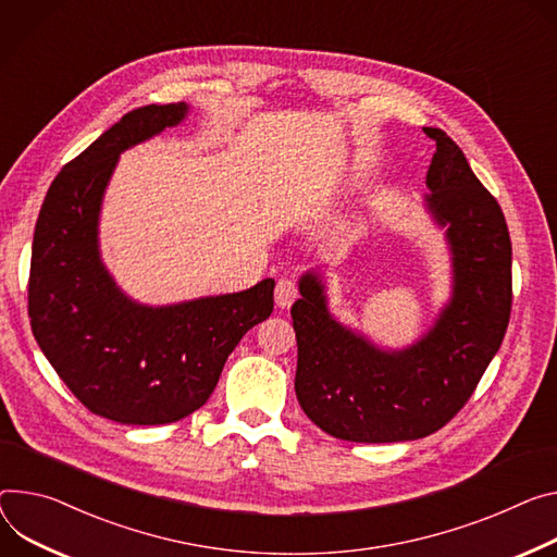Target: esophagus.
<instances>
[{
  "mask_svg": "<svg viewBox=\"0 0 557 557\" xmlns=\"http://www.w3.org/2000/svg\"><path fill=\"white\" fill-rule=\"evenodd\" d=\"M297 297V284L290 277H280L275 284V301L280 309H288Z\"/></svg>",
  "mask_w": 557,
  "mask_h": 557,
  "instance_id": "34e87169",
  "label": "esophagus"
}]
</instances>
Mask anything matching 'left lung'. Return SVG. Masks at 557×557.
Returning a JSON list of instances; mask_svg holds the SVG:
<instances>
[{
  "label": "left lung",
  "instance_id": "obj_1",
  "mask_svg": "<svg viewBox=\"0 0 557 557\" xmlns=\"http://www.w3.org/2000/svg\"><path fill=\"white\" fill-rule=\"evenodd\" d=\"M426 173V209L446 228L453 293L426 335L384 350L326 309L318 273L299 280L290 307L301 411L348 442H407L440 431L473 395L511 318V237L497 199L442 128Z\"/></svg>",
  "mask_w": 557,
  "mask_h": 557
}]
</instances>
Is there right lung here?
<instances>
[{
	"label": "right lung",
	"mask_w": 557,
	"mask_h": 557,
	"mask_svg": "<svg viewBox=\"0 0 557 557\" xmlns=\"http://www.w3.org/2000/svg\"><path fill=\"white\" fill-rule=\"evenodd\" d=\"M186 113L184 102L126 113L58 173L35 224L33 335L84 407L120 424H169L205 407L233 348L273 313L271 277L153 309L128 299L99 260V209L120 153Z\"/></svg>",
	"instance_id": "add662e5"
}]
</instances>
